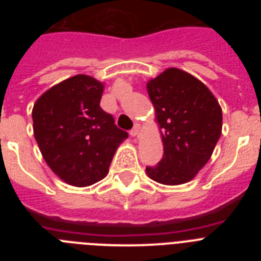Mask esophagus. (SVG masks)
<instances>
[{"mask_svg":"<svg viewBox=\"0 0 261 261\" xmlns=\"http://www.w3.org/2000/svg\"><path fill=\"white\" fill-rule=\"evenodd\" d=\"M140 133H141V126H140V124H136V125L133 126L132 130H130V136H133V137H137Z\"/></svg>","mask_w":261,"mask_h":261,"instance_id":"1","label":"esophagus"}]
</instances>
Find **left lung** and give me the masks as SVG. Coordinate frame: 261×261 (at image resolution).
I'll return each mask as SVG.
<instances>
[{"label":"left lung","mask_w":261,"mask_h":261,"mask_svg":"<svg viewBox=\"0 0 261 261\" xmlns=\"http://www.w3.org/2000/svg\"><path fill=\"white\" fill-rule=\"evenodd\" d=\"M163 141V158L147 166L150 179L166 186L192 180L212 156L222 130V110L201 81L168 68L147 82Z\"/></svg>","instance_id":"left-lung-1"}]
</instances>
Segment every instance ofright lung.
Returning <instances> with one entry per match:
<instances>
[{
    "mask_svg": "<svg viewBox=\"0 0 261 261\" xmlns=\"http://www.w3.org/2000/svg\"><path fill=\"white\" fill-rule=\"evenodd\" d=\"M103 89L95 78L78 74L50 87L34 105V136L43 158L70 186L102 180L128 137L100 108Z\"/></svg>",
    "mask_w": 261,
    "mask_h": 261,
    "instance_id": "right-lung-1",
    "label": "right lung"
}]
</instances>
